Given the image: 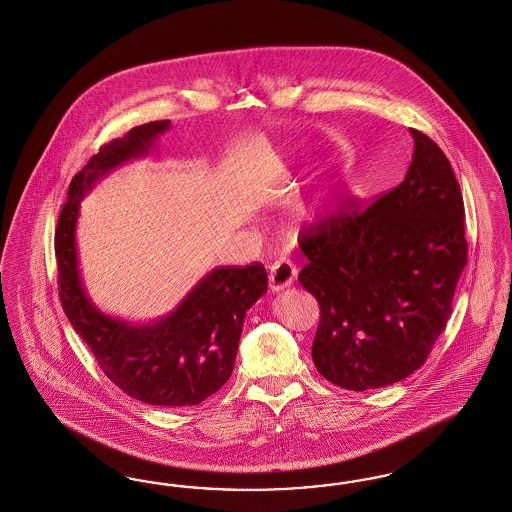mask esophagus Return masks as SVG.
Returning <instances> with one entry per match:
<instances>
[{
    "label": "esophagus",
    "mask_w": 512,
    "mask_h": 512,
    "mask_svg": "<svg viewBox=\"0 0 512 512\" xmlns=\"http://www.w3.org/2000/svg\"><path fill=\"white\" fill-rule=\"evenodd\" d=\"M297 278V268L291 265L289 261H280L272 266L268 274V283L272 291H280L283 287H289Z\"/></svg>",
    "instance_id": "1"
}]
</instances>
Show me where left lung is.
<instances>
[{"mask_svg": "<svg viewBox=\"0 0 512 512\" xmlns=\"http://www.w3.org/2000/svg\"><path fill=\"white\" fill-rule=\"evenodd\" d=\"M410 134L414 155L401 185L300 236L308 263L299 282L321 312L312 359L340 388H384L420 369L467 265L465 208L450 160L420 130Z\"/></svg>", "mask_w": 512, "mask_h": 512, "instance_id": "8db88e82", "label": "left lung"}]
</instances>
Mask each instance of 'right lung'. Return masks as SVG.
I'll list each match as a JSON object with an SVG mask.
<instances>
[{
	"mask_svg": "<svg viewBox=\"0 0 512 512\" xmlns=\"http://www.w3.org/2000/svg\"><path fill=\"white\" fill-rule=\"evenodd\" d=\"M170 121H153L111 140L71 179L54 230L60 302L107 378L157 406H194L229 380L247 310L268 289L261 263L221 266L196 283L166 318L134 325L102 314L81 283L75 225L83 196L100 177L153 147Z\"/></svg>",
	"mask_w": 512,
	"mask_h": 512,
	"instance_id": "right-lung-1",
	"label": "right lung"
}]
</instances>
